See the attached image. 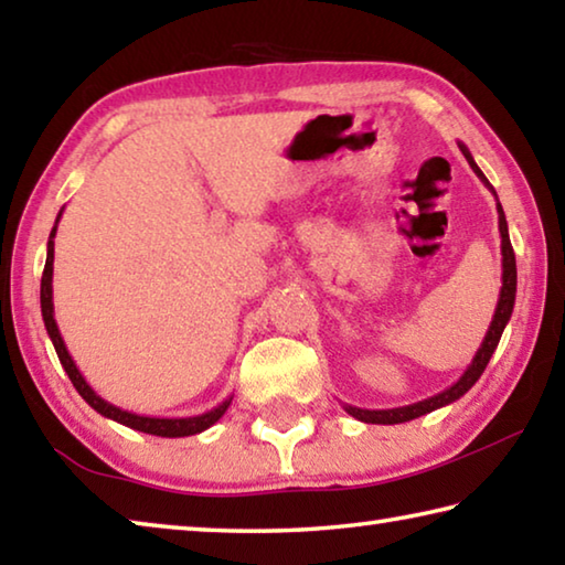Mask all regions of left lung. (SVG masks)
<instances>
[{
    "instance_id": "8db88e82",
    "label": "left lung",
    "mask_w": 565,
    "mask_h": 565,
    "mask_svg": "<svg viewBox=\"0 0 565 565\" xmlns=\"http://www.w3.org/2000/svg\"><path fill=\"white\" fill-rule=\"evenodd\" d=\"M463 151V157L468 164H471L473 174L483 181L486 186H489L491 194L495 196V212H499V232H501V256H503V274H501V294H499V303H495V311H493V319H491V327L486 331V337L481 341V347H478L476 356L468 363L466 371L461 374V379L451 384L448 388H444L441 394L436 396H428L424 401H416V404H408V406H398V408H359V406H351V404H343V411H347L349 416L363 420V424H404V420H414L424 414H431L436 408H444L448 404H454V401L461 398L468 388H471L481 374L489 366V361L493 356L495 347H499L501 341V333L505 329V323L511 321V313H513V303H515V254H513V246H511V236H509V224H505V214H503V206L499 202V194H495V189L491 186V181L483 177V171L478 169V164L471 157V151H468L466 145H458Z\"/></svg>"
}]
</instances>
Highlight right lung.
I'll use <instances>...</instances> for the list:
<instances>
[{
    "label": "right lung",
    "mask_w": 565,
    "mask_h": 565,
    "mask_svg": "<svg viewBox=\"0 0 565 565\" xmlns=\"http://www.w3.org/2000/svg\"><path fill=\"white\" fill-rule=\"evenodd\" d=\"M64 206L60 209V214H56V222L54 228L50 234V242H46V264H44V274H42V291H40V301H42V319H44V327L46 333H50V339L54 343V351L56 356H60L62 366L66 371V376L72 379L74 388L79 391V396L87 401V404L102 414L104 418H111L117 420L121 426H129L134 431H141V434H151V436H164V438H181V436H194V434H202L206 431L209 426H214L218 418L226 414V408L232 406V398L228 396L224 398L222 404L214 406L212 411H204V414L199 416H184V418H159V416H139V414H131V411H124L119 406L109 404V401H104L97 391H94L87 379L82 376V371L76 369L74 359L70 356V351H66V343L60 333V327H56V319H54V301H52V276H54V236H56V224H60Z\"/></svg>",
    "instance_id": "add662e5"
}]
</instances>
